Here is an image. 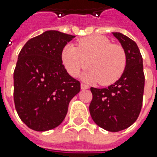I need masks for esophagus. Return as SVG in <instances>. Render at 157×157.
I'll return each mask as SVG.
<instances>
[{
	"instance_id": "34e87169",
	"label": "esophagus",
	"mask_w": 157,
	"mask_h": 157,
	"mask_svg": "<svg viewBox=\"0 0 157 157\" xmlns=\"http://www.w3.org/2000/svg\"><path fill=\"white\" fill-rule=\"evenodd\" d=\"M89 86H88L87 85H86V84H84V83H82L81 84V89L82 90H86V89H88Z\"/></svg>"
}]
</instances>
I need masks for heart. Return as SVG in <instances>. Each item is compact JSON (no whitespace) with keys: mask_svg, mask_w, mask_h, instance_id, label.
I'll list each match as a JSON object with an SVG mask.
<instances>
[{"mask_svg":"<svg viewBox=\"0 0 157 157\" xmlns=\"http://www.w3.org/2000/svg\"><path fill=\"white\" fill-rule=\"evenodd\" d=\"M61 58L65 69L72 77H77L86 65L90 68L82 75L86 81L111 85L123 74L127 55L123 47L103 36H91L82 38L78 47L69 44L63 47Z\"/></svg>","mask_w":157,"mask_h":157,"instance_id":"heart-1","label":"heart"}]
</instances>
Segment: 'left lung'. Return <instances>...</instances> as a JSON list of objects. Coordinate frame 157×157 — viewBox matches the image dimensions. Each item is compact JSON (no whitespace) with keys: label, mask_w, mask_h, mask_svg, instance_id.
Here are the masks:
<instances>
[{"label":"left lung","mask_w":157,"mask_h":157,"mask_svg":"<svg viewBox=\"0 0 157 157\" xmlns=\"http://www.w3.org/2000/svg\"><path fill=\"white\" fill-rule=\"evenodd\" d=\"M113 35L125 50L126 68L121 77L108 87H91L93 100L89 111L99 127L119 132L130 127L140 114L145 77L142 57L136 42L119 32Z\"/></svg>","instance_id":"left-lung-1"}]
</instances>
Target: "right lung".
I'll list each match as a JSON object with an SVG mask.
<instances>
[{"instance_id": "1", "label": "right lung", "mask_w": 157, "mask_h": 157, "mask_svg": "<svg viewBox=\"0 0 157 157\" xmlns=\"http://www.w3.org/2000/svg\"><path fill=\"white\" fill-rule=\"evenodd\" d=\"M74 36L48 30L29 39L18 55L14 71V101L22 122L47 131L63 122L80 83L70 76L61 52Z\"/></svg>"}]
</instances>
